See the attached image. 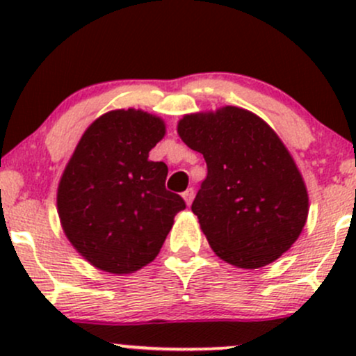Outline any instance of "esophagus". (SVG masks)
Listing matches in <instances>:
<instances>
[{"instance_id": "esophagus-1", "label": "esophagus", "mask_w": 356, "mask_h": 356, "mask_svg": "<svg viewBox=\"0 0 356 356\" xmlns=\"http://www.w3.org/2000/svg\"><path fill=\"white\" fill-rule=\"evenodd\" d=\"M194 195H195V192H194V189H192V187H189V189L184 192L182 197H184V201H186L187 206H191L192 201H194Z\"/></svg>"}]
</instances>
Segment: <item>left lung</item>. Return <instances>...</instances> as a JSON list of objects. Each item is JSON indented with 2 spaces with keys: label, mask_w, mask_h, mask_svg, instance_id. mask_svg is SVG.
Returning a JSON list of instances; mask_svg holds the SVG:
<instances>
[{
  "label": "left lung",
  "mask_w": 356,
  "mask_h": 356,
  "mask_svg": "<svg viewBox=\"0 0 356 356\" xmlns=\"http://www.w3.org/2000/svg\"><path fill=\"white\" fill-rule=\"evenodd\" d=\"M177 134L204 155L207 177L192 202L212 251L257 269L293 246L308 218L303 175L263 118L239 107L184 115Z\"/></svg>",
  "instance_id": "1"
}]
</instances>
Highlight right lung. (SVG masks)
I'll use <instances>...</instances> for the list:
<instances>
[{
  "label": "right lung",
  "instance_id": "obj_1",
  "mask_svg": "<svg viewBox=\"0 0 356 356\" xmlns=\"http://www.w3.org/2000/svg\"><path fill=\"white\" fill-rule=\"evenodd\" d=\"M164 136L161 117L122 108L97 118L75 147L56 207L65 236L92 266L112 275L147 266L186 209L165 189L167 165L149 161Z\"/></svg>",
  "mask_w": 356,
  "mask_h": 356
}]
</instances>
